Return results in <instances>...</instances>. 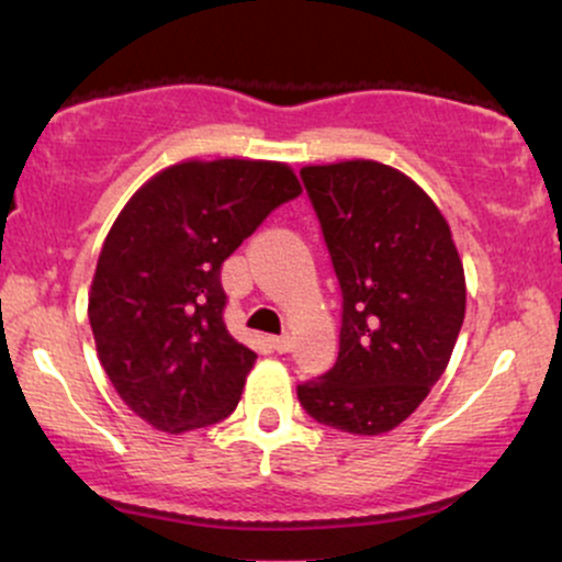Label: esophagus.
Listing matches in <instances>:
<instances>
[{"instance_id": "esophagus-1", "label": "esophagus", "mask_w": 562, "mask_h": 562, "mask_svg": "<svg viewBox=\"0 0 562 562\" xmlns=\"http://www.w3.org/2000/svg\"><path fill=\"white\" fill-rule=\"evenodd\" d=\"M272 346H274V351L285 353V351H290V346H293V338H290V335H274Z\"/></svg>"}]
</instances>
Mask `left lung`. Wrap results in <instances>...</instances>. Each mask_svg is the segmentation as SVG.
Returning <instances> with one entry per match:
<instances>
[{"instance_id":"1","label":"left lung","mask_w":562,"mask_h":562,"mask_svg":"<svg viewBox=\"0 0 562 562\" xmlns=\"http://www.w3.org/2000/svg\"><path fill=\"white\" fill-rule=\"evenodd\" d=\"M344 293L333 370L299 385L314 420L378 436L447 370L465 319V272L441 211L378 160L301 169Z\"/></svg>"}]
</instances>
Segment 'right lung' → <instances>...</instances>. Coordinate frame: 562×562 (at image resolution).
Wrapping results in <instances>:
<instances>
[{
  "label": "right lung",
  "mask_w": 562,
  "mask_h": 562,
  "mask_svg": "<svg viewBox=\"0 0 562 562\" xmlns=\"http://www.w3.org/2000/svg\"><path fill=\"white\" fill-rule=\"evenodd\" d=\"M299 195L285 164L187 160L139 187L115 218L89 325L113 389L153 428L184 434L235 412L256 353L224 325L222 263Z\"/></svg>",
  "instance_id": "add662e5"
}]
</instances>
